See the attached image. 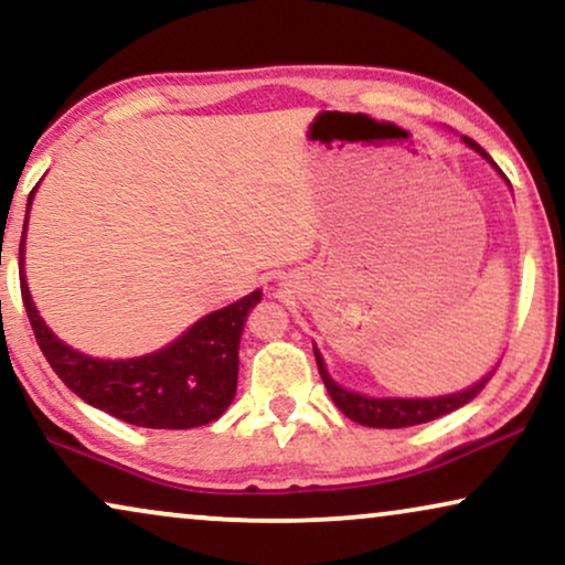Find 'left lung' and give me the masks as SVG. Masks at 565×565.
Masks as SVG:
<instances>
[{"label": "left lung", "instance_id": "1", "mask_svg": "<svg viewBox=\"0 0 565 565\" xmlns=\"http://www.w3.org/2000/svg\"><path fill=\"white\" fill-rule=\"evenodd\" d=\"M462 143H466L468 149H473L476 153H481V157L501 174V169L493 164V159L481 149V146H478L476 141H470L468 136H462ZM507 184H509V180H507ZM509 188H512V184H509ZM313 354H316V365H319L321 381H323V385H327L329 396L337 404L339 412H342L344 416H350L352 422L365 424V427H375V429H401V427H414V424L439 419V416L450 414V412H455V408L466 406L468 401H473L478 393L483 391V385L489 383V377L493 375V370H491V373H486L481 381L468 385V388L445 393V396H429V398L367 396V393L350 391V388H344V385H339L334 377L329 375L327 362H323L319 347L316 344H313Z\"/></svg>", "mask_w": 565, "mask_h": 565}]
</instances>
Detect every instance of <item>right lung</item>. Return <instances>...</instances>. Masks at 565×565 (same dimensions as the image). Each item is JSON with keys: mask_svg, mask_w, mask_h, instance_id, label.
Returning a JSON list of instances; mask_svg holds the SVG:
<instances>
[{"mask_svg": "<svg viewBox=\"0 0 565 565\" xmlns=\"http://www.w3.org/2000/svg\"><path fill=\"white\" fill-rule=\"evenodd\" d=\"M38 190V188H35ZM30 192L20 242V288L38 347L56 375L82 401L115 419L146 429H192L223 416L236 396L238 342L252 308L262 300L257 288L198 319L188 331L149 354L103 360L68 347L38 313L25 277V234Z\"/></svg>", "mask_w": 565, "mask_h": 565, "instance_id": "right-lung-1", "label": "right lung"}]
</instances>
